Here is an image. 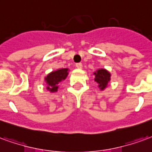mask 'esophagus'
<instances>
[{
	"label": "esophagus",
	"mask_w": 152,
	"mask_h": 152,
	"mask_svg": "<svg viewBox=\"0 0 152 152\" xmlns=\"http://www.w3.org/2000/svg\"><path fill=\"white\" fill-rule=\"evenodd\" d=\"M75 66H76L77 69H82L83 68V64H82V63H77Z\"/></svg>",
	"instance_id": "1"
}]
</instances>
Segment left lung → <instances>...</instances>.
Listing matches in <instances>:
<instances>
[{"mask_svg": "<svg viewBox=\"0 0 152 152\" xmlns=\"http://www.w3.org/2000/svg\"><path fill=\"white\" fill-rule=\"evenodd\" d=\"M95 81L99 84L98 87L100 90H104L107 87L108 82L111 79V74L104 69H100L94 73Z\"/></svg>", "mask_w": 152, "mask_h": 152, "instance_id": "8db88e82", "label": "left lung"}]
</instances>
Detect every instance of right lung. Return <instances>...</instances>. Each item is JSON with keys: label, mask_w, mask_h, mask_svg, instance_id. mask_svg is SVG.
Listing matches in <instances>:
<instances>
[{"label": "right lung", "mask_w": 152, "mask_h": 152, "mask_svg": "<svg viewBox=\"0 0 152 152\" xmlns=\"http://www.w3.org/2000/svg\"><path fill=\"white\" fill-rule=\"evenodd\" d=\"M69 69H59L56 71L51 72L50 74L47 75V77L44 79L47 83V90L50 92H55L58 89V84L65 80L68 75Z\"/></svg>", "instance_id": "obj_1"}]
</instances>
